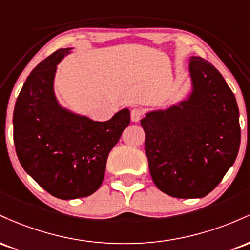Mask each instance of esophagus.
Here are the masks:
<instances>
[{
  "instance_id": "obj_1",
  "label": "esophagus",
  "mask_w": 250,
  "mask_h": 250,
  "mask_svg": "<svg viewBox=\"0 0 250 250\" xmlns=\"http://www.w3.org/2000/svg\"><path fill=\"white\" fill-rule=\"evenodd\" d=\"M143 117V110L139 108H134L133 110L130 111V119L133 122H139Z\"/></svg>"
}]
</instances>
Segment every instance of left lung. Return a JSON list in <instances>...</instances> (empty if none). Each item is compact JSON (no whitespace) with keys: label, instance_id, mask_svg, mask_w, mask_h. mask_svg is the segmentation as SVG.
Segmentation results:
<instances>
[{"label":"left lung","instance_id":"obj_1","mask_svg":"<svg viewBox=\"0 0 250 250\" xmlns=\"http://www.w3.org/2000/svg\"><path fill=\"white\" fill-rule=\"evenodd\" d=\"M193 93L167 110L141 120L151 179L177 199L205 197L236 160L239 107L220 71L202 57L189 63Z\"/></svg>","mask_w":250,"mask_h":250}]
</instances>
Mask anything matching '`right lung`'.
<instances>
[{
    "label": "right lung",
    "mask_w": 250,
    "mask_h": 250,
    "mask_svg": "<svg viewBox=\"0 0 250 250\" xmlns=\"http://www.w3.org/2000/svg\"><path fill=\"white\" fill-rule=\"evenodd\" d=\"M59 49L34 68L14 109V145L22 167L57 199L95 193L104 177L108 155L129 125L128 109L97 122L61 108L54 95Z\"/></svg>",
    "instance_id": "add662e5"
}]
</instances>
